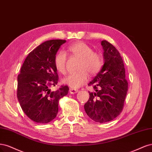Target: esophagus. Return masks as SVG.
I'll return each instance as SVG.
<instances>
[{"mask_svg":"<svg viewBox=\"0 0 152 152\" xmlns=\"http://www.w3.org/2000/svg\"><path fill=\"white\" fill-rule=\"evenodd\" d=\"M78 90L77 89H75V88H70L69 89V92L70 94H76V93L78 92Z\"/></svg>","mask_w":152,"mask_h":152,"instance_id":"esophagus-1","label":"esophagus"}]
</instances>
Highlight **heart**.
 Segmentation results:
<instances>
[{"mask_svg":"<svg viewBox=\"0 0 152 152\" xmlns=\"http://www.w3.org/2000/svg\"><path fill=\"white\" fill-rule=\"evenodd\" d=\"M67 50L73 56L80 58L78 64L79 71L72 73L62 80L64 84L72 88H77L88 81V74L93 76L99 72L103 66V57L99 52L94 51L88 44L77 42L69 45ZM67 56L65 52H58L54 57V65L57 71L62 75L67 71Z\"/></svg>","mask_w":152,"mask_h":152,"instance_id":"heart-1","label":"heart"}]
</instances>
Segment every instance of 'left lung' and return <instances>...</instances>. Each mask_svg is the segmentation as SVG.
<instances>
[{
  "mask_svg": "<svg viewBox=\"0 0 152 152\" xmlns=\"http://www.w3.org/2000/svg\"><path fill=\"white\" fill-rule=\"evenodd\" d=\"M104 50V64L88 84L95 92H90L84 105L86 114L96 122L114 119L122 111L128 90L123 60L119 51L106 40L101 42Z\"/></svg>",
  "mask_w": 152,
  "mask_h": 152,
  "instance_id": "left-lung-1",
  "label": "left lung"
}]
</instances>
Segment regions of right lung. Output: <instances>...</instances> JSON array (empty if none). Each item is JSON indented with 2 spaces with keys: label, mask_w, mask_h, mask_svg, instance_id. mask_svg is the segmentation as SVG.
<instances>
[{
  "label": "right lung",
  "mask_w": 152,
  "mask_h": 152,
  "mask_svg": "<svg viewBox=\"0 0 152 152\" xmlns=\"http://www.w3.org/2000/svg\"><path fill=\"white\" fill-rule=\"evenodd\" d=\"M65 40H51L42 43L31 51L21 68L18 76L17 96L25 114L34 122L48 123L58 113V100L68 94L67 85H61L52 91L58 76L54 57Z\"/></svg>",
  "instance_id": "right-lung-1"
}]
</instances>
